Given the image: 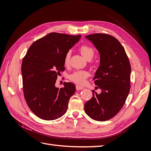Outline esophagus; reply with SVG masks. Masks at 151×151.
<instances>
[{
	"mask_svg": "<svg viewBox=\"0 0 151 151\" xmlns=\"http://www.w3.org/2000/svg\"><path fill=\"white\" fill-rule=\"evenodd\" d=\"M84 88L83 86H79V85H76V89L77 90V91H79V90H81V89H84Z\"/></svg>",
	"mask_w": 151,
	"mask_h": 151,
	"instance_id": "34e87169",
	"label": "esophagus"
}]
</instances>
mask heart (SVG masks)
Instances as JSON below:
<instances>
[{
    "label": "heart",
    "instance_id": "obj_1",
    "mask_svg": "<svg viewBox=\"0 0 151 151\" xmlns=\"http://www.w3.org/2000/svg\"><path fill=\"white\" fill-rule=\"evenodd\" d=\"M79 52L81 55H83L86 60H90L92 59L94 55V49L89 46V45H83L79 48ZM71 52L68 51L66 53L63 59V64L65 66H68L70 64V59ZM89 74L88 71L86 70H77L74 72L72 74L68 76V79L74 83L78 84H83L87 78L89 77Z\"/></svg>",
    "mask_w": 151,
    "mask_h": 151
}]
</instances>
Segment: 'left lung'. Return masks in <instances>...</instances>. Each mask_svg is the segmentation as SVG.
Instances as JSON below:
<instances>
[{
	"label": "left lung",
	"instance_id": "left-lung-1",
	"mask_svg": "<svg viewBox=\"0 0 151 151\" xmlns=\"http://www.w3.org/2000/svg\"><path fill=\"white\" fill-rule=\"evenodd\" d=\"M85 37L92 42L100 54V65L95 73L94 84L101 90L84 105V110L92 119L104 122L120 111L130 88L131 66L125 50L113 36L95 33Z\"/></svg>",
	"mask_w": 151,
	"mask_h": 151
}]
</instances>
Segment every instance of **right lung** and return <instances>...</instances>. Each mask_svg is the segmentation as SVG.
<instances>
[{
	"label": "right lung",
	"instance_id": "1",
	"mask_svg": "<svg viewBox=\"0 0 151 151\" xmlns=\"http://www.w3.org/2000/svg\"><path fill=\"white\" fill-rule=\"evenodd\" d=\"M81 35L50 33L32 44L22 59V88L27 104L35 115L45 120L61 117L67 110L76 86L64 83L55 87L57 76L64 71L63 59L78 42Z\"/></svg>",
	"mask_w": 151,
	"mask_h": 151
}]
</instances>
